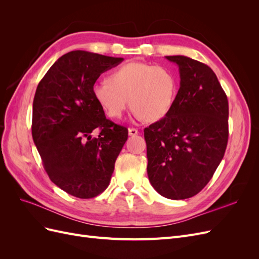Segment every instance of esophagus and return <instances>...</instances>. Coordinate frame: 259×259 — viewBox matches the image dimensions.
<instances>
[{
  "mask_svg": "<svg viewBox=\"0 0 259 259\" xmlns=\"http://www.w3.org/2000/svg\"><path fill=\"white\" fill-rule=\"evenodd\" d=\"M138 134V130H136V128H128V135L130 136H135V135H137Z\"/></svg>",
  "mask_w": 259,
  "mask_h": 259,
  "instance_id": "obj_1",
  "label": "esophagus"
}]
</instances>
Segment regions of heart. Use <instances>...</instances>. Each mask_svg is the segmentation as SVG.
Segmentation results:
<instances>
[{
    "instance_id": "b5f03b06",
    "label": "heart",
    "mask_w": 259,
    "mask_h": 259,
    "mask_svg": "<svg viewBox=\"0 0 259 259\" xmlns=\"http://www.w3.org/2000/svg\"><path fill=\"white\" fill-rule=\"evenodd\" d=\"M92 92L112 119H120L131 104L138 117L158 121L175 103L177 79L166 67L132 61L113 70L108 80L96 82Z\"/></svg>"
}]
</instances>
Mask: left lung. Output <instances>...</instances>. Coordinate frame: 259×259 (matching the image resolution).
I'll use <instances>...</instances> for the list:
<instances>
[{
    "label": "left lung",
    "instance_id": "8db88e82",
    "mask_svg": "<svg viewBox=\"0 0 259 259\" xmlns=\"http://www.w3.org/2000/svg\"><path fill=\"white\" fill-rule=\"evenodd\" d=\"M179 68L175 103L160 121L145 128L147 173L164 198L184 200L213 177L228 143L229 106L208 66L186 56H166Z\"/></svg>",
    "mask_w": 259,
    "mask_h": 259
}]
</instances>
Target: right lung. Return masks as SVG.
<instances>
[{"mask_svg": "<svg viewBox=\"0 0 259 259\" xmlns=\"http://www.w3.org/2000/svg\"><path fill=\"white\" fill-rule=\"evenodd\" d=\"M123 58L72 51L38 83L32 107V138L43 166L60 189L80 199L95 198L109 186L128 131L108 120L93 96L101 73ZM100 130L97 139L90 134Z\"/></svg>", "mask_w": 259, "mask_h": 259, "instance_id": "obj_1", "label": "right lung"}]
</instances>
